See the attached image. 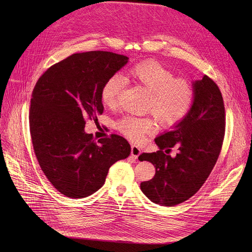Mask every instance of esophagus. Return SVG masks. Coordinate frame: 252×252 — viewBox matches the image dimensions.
<instances>
[{
    "label": "esophagus",
    "instance_id": "esophagus-1",
    "mask_svg": "<svg viewBox=\"0 0 252 252\" xmlns=\"http://www.w3.org/2000/svg\"><path fill=\"white\" fill-rule=\"evenodd\" d=\"M141 153H142L141 149L138 146H136V145H131V149H130L131 156L135 157V158H138L141 155Z\"/></svg>",
    "mask_w": 252,
    "mask_h": 252
}]
</instances>
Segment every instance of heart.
<instances>
[{"label": "heart", "mask_w": 252, "mask_h": 252, "mask_svg": "<svg viewBox=\"0 0 252 252\" xmlns=\"http://www.w3.org/2000/svg\"><path fill=\"white\" fill-rule=\"evenodd\" d=\"M127 77L150 93L147 109L160 125L164 126L177 125L191 109L194 100L192 87L184 79L176 78L160 63L153 61L139 63L128 70ZM125 85L126 81L122 75H111L101 91L104 105L114 107ZM116 128L128 139L139 141L145 134L154 133L156 126L150 116L126 115L116 123Z\"/></svg>", "instance_id": "heart-1"}]
</instances>
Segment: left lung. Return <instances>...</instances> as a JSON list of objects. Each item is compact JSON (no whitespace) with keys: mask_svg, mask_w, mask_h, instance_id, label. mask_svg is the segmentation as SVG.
<instances>
[{"mask_svg":"<svg viewBox=\"0 0 252 252\" xmlns=\"http://www.w3.org/2000/svg\"><path fill=\"white\" fill-rule=\"evenodd\" d=\"M192 88L194 100L187 115L155 138L159 150L139 156L140 161H149L155 167L154 178L142 182L141 190L161 206L180 204L199 190L221 149L224 135L221 93L207 75L192 82ZM174 146L179 149L177 155H165Z\"/></svg>","mask_w":252,"mask_h":252,"instance_id":"obj_1","label":"left lung"}]
</instances>
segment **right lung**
Here are the masks:
<instances>
[{
	"mask_svg": "<svg viewBox=\"0 0 252 252\" xmlns=\"http://www.w3.org/2000/svg\"><path fill=\"white\" fill-rule=\"evenodd\" d=\"M128 57L112 52L76 53L38 78L32 92L30 128L39 166L57 191L85 198L105 183L110 166L130 154L128 142L117 135L99 139L87 134V119L104 107L101 91Z\"/></svg>",
	"mask_w": 252,
	"mask_h": 252,
	"instance_id": "1",
	"label": "right lung"
}]
</instances>
